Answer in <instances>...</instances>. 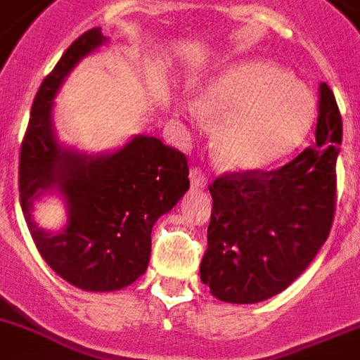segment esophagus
Instances as JSON below:
<instances>
[{
  "label": "esophagus",
  "instance_id": "esophagus-1",
  "mask_svg": "<svg viewBox=\"0 0 360 360\" xmlns=\"http://www.w3.org/2000/svg\"><path fill=\"white\" fill-rule=\"evenodd\" d=\"M191 185L192 188H205V185H207V177L200 168L191 169Z\"/></svg>",
  "mask_w": 360,
  "mask_h": 360
}]
</instances>
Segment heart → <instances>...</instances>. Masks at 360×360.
Returning <instances> with one entry per match:
<instances>
[{
  "label": "heart",
  "instance_id": "b5f03b06",
  "mask_svg": "<svg viewBox=\"0 0 360 360\" xmlns=\"http://www.w3.org/2000/svg\"><path fill=\"white\" fill-rule=\"evenodd\" d=\"M198 110L219 121L214 157L233 169L278 162L304 140L316 117L308 87L267 59H246L217 72L200 93Z\"/></svg>",
  "mask_w": 360,
  "mask_h": 360
}]
</instances>
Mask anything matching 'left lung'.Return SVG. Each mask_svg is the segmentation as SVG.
<instances>
[{"label": "left lung", "mask_w": 360, "mask_h": 360, "mask_svg": "<svg viewBox=\"0 0 360 360\" xmlns=\"http://www.w3.org/2000/svg\"><path fill=\"white\" fill-rule=\"evenodd\" d=\"M340 143V110L321 84L312 147L278 169L230 172L209 185L213 211L200 276L217 299L265 301L310 265L335 219Z\"/></svg>", "instance_id": "obj_1"}]
</instances>
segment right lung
<instances>
[{
  "label": "right lung",
  "instance_id": "obj_1",
  "mask_svg": "<svg viewBox=\"0 0 360 360\" xmlns=\"http://www.w3.org/2000/svg\"><path fill=\"white\" fill-rule=\"evenodd\" d=\"M106 42L101 27L76 39L42 80L20 149L18 188L30 233L42 259L69 284L114 291L146 273L151 230L188 191V160L153 136H136L120 151L87 157L59 146L52 129L53 97L65 76ZM58 188L70 222L58 234L30 219L32 200Z\"/></svg>",
  "mask_w": 360,
  "mask_h": 360
}]
</instances>
